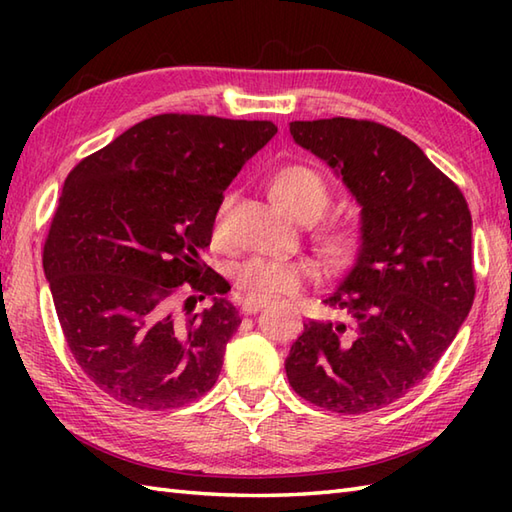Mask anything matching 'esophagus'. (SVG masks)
Listing matches in <instances>:
<instances>
[{"mask_svg": "<svg viewBox=\"0 0 512 512\" xmlns=\"http://www.w3.org/2000/svg\"><path fill=\"white\" fill-rule=\"evenodd\" d=\"M264 306H266L264 299H250V297H246L242 301V312L244 314H255L259 308H264Z\"/></svg>", "mask_w": 512, "mask_h": 512, "instance_id": "34e87169", "label": "esophagus"}]
</instances>
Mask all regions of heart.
<instances>
[{
    "instance_id": "1",
    "label": "heart",
    "mask_w": 512,
    "mask_h": 512,
    "mask_svg": "<svg viewBox=\"0 0 512 512\" xmlns=\"http://www.w3.org/2000/svg\"><path fill=\"white\" fill-rule=\"evenodd\" d=\"M270 198L281 211L301 222L317 220L330 202L328 184L317 171L306 165H286L273 173L268 182ZM224 206H220L213 220V233L217 235L222 224ZM317 239L321 250L332 264H343L352 259L361 233L354 224L330 222L317 228ZM317 275V266L306 257L292 259H268V257H250L239 264L233 273L235 286L250 299H273L288 297L303 286V281Z\"/></svg>"
}]
</instances>
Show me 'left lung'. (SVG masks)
Wrapping results in <instances>:
<instances>
[{"label":"left lung","mask_w":512,"mask_h":512,"mask_svg":"<svg viewBox=\"0 0 512 512\" xmlns=\"http://www.w3.org/2000/svg\"><path fill=\"white\" fill-rule=\"evenodd\" d=\"M361 204V248L323 299L343 321H308L286 358L297 394L367 413L424 380L475 299L471 211L458 184L396 129L356 118L290 123Z\"/></svg>","instance_id":"8db88e82"}]
</instances>
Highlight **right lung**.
<instances>
[{
    "instance_id": "1",
    "label": "right lung",
    "mask_w": 512,
    "mask_h": 512,
    "mask_svg": "<svg viewBox=\"0 0 512 512\" xmlns=\"http://www.w3.org/2000/svg\"><path fill=\"white\" fill-rule=\"evenodd\" d=\"M275 134L270 121L158 114L68 173L43 273L74 361L107 396L165 411L215 385L242 319L200 253L226 187ZM204 296L214 303L195 315Z\"/></svg>"
}]
</instances>
